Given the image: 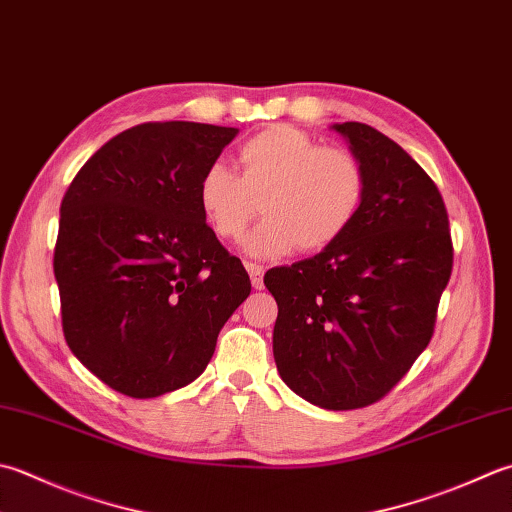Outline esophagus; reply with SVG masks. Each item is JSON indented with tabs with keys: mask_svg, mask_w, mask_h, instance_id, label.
<instances>
[{
	"mask_svg": "<svg viewBox=\"0 0 512 512\" xmlns=\"http://www.w3.org/2000/svg\"><path fill=\"white\" fill-rule=\"evenodd\" d=\"M246 270L250 275V282H253V288L262 290L264 288V266L253 264V262H246Z\"/></svg>",
	"mask_w": 512,
	"mask_h": 512,
	"instance_id": "34e87169",
	"label": "esophagus"
}]
</instances>
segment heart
Instances as JSON below:
<instances>
[{
    "instance_id": "1",
    "label": "heart",
    "mask_w": 512,
    "mask_h": 512,
    "mask_svg": "<svg viewBox=\"0 0 512 512\" xmlns=\"http://www.w3.org/2000/svg\"><path fill=\"white\" fill-rule=\"evenodd\" d=\"M239 175L222 162L204 168L197 204L210 230L237 242L264 213L246 239L257 257L319 253L339 242L362 213L366 168L353 150L322 146L293 126H270L237 148ZM260 204L257 205L256 202Z\"/></svg>"
}]
</instances>
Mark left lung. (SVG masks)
Returning a JSON list of instances; mask_svg holds the SVG:
<instances>
[{
    "instance_id": "8db88e82",
    "label": "left lung",
    "mask_w": 512,
    "mask_h": 512,
    "mask_svg": "<svg viewBox=\"0 0 512 512\" xmlns=\"http://www.w3.org/2000/svg\"><path fill=\"white\" fill-rule=\"evenodd\" d=\"M366 168V199L348 233L322 253L270 268L273 353L290 390L319 408L370 406L397 386L435 333L453 273L442 193L373 126H333Z\"/></svg>"
}]
</instances>
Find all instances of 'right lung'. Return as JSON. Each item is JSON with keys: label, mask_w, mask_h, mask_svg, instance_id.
Segmentation results:
<instances>
[{"label": "right lung", "mask_w": 512, "mask_h": 512, "mask_svg": "<svg viewBox=\"0 0 512 512\" xmlns=\"http://www.w3.org/2000/svg\"><path fill=\"white\" fill-rule=\"evenodd\" d=\"M237 128L148 122L110 139L62 199L55 279L68 348L117 393L148 399L204 373L250 295L197 182Z\"/></svg>", "instance_id": "1"}]
</instances>
